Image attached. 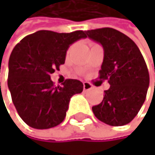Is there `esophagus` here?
<instances>
[{"label":"esophagus","mask_w":155,"mask_h":155,"mask_svg":"<svg viewBox=\"0 0 155 155\" xmlns=\"http://www.w3.org/2000/svg\"><path fill=\"white\" fill-rule=\"evenodd\" d=\"M91 88H92L91 84H89V83H87V82H84V91L90 90Z\"/></svg>","instance_id":"34e87169"}]
</instances>
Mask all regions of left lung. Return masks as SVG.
Here are the masks:
<instances>
[{"mask_svg":"<svg viewBox=\"0 0 155 155\" xmlns=\"http://www.w3.org/2000/svg\"><path fill=\"white\" fill-rule=\"evenodd\" d=\"M86 37L102 45L104 58L99 79L108 80L110 85L92 110L107 124L124 126L138 114L146 98L150 76L145 60L134 41L114 28L91 29Z\"/></svg>","mask_w":155,"mask_h":155,"instance_id":"1","label":"left lung"}]
</instances>
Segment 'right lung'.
Returning <instances> with one entry per match:
<instances>
[{
    "instance_id": "obj_1",
    "label": "right lung",
    "mask_w": 155,
    "mask_h": 155,
    "mask_svg": "<svg viewBox=\"0 0 155 155\" xmlns=\"http://www.w3.org/2000/svg\"><path fill=\"white\" fill-rule=\"evenodd\" d=\"M83 38H86L83 31H39L13 49L7 84L13 103L28 126L37 129L58 126L66 117L71 97L82 93V82L67 79L62 86H55L50 75L65 63L70 45Z\"/></svg>"
}]
</instances>
